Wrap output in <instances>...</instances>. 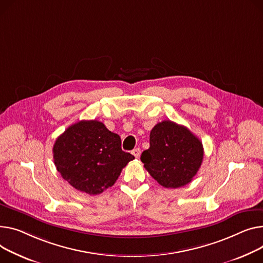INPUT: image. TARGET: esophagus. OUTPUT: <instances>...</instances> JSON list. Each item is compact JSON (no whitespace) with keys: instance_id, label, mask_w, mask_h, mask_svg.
I'll list each match as a JSON object with an SVG mask.
<instances>
[{"instance_id":"obj_1","label":"esophagus","mask_w":263,"mask_h":263,"mask_svg":"<svg viewBox=\"0 0 263 263\" xmlns=\"http://www.w3.org/2000/svg\"><path fill=\"white\" fill-rule=\"evenodd\" d=\"M132 154L137 159V157H139V154H141V149H139V148L134 149V150L132 151Z\"/></svg>"}]
</instances>
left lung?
Returning <instances> with one entry per match:
<instances>
[{
    "label": "left lung",
    "mask_w": 263,
    "mask_h": 263,
    "mask_svg": "<svg viewBox=\"0 0 263 263\" xmlns=\"http://www.w3.org/2000/svg\"><path fill=\"white\" fill-rule=\"evenodd\" d=\"M203 145L184 126L171 120L156 124L150 132V147L141 160L150 176L166 188H179L194 179L203 162Z\"/></svg>",
    "instance_id": "left-lung-1"
}]
</instances>
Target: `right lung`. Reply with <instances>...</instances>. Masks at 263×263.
I'll return each instance as SVG.
<instances>
[{"label":"right lung","instance_id":"1","mask_svg":"<svg viewBox=\"0 0 263 263\" xmlns=\"http://www.w3.org/2000/svg\"><path fill=\"white\" fill-rule=\"evenodd\" d=\"M52 153L61 177L75 189L93 196L113 186L122 168L134 160L121 150L119 135L98 120L69 126L56 139Z\"/></svg>","mask_w":263,"mask_h":263}]
</instances>
